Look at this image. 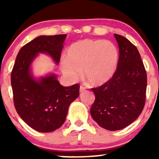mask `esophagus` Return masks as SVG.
<instances>
[{"mask_svg":"<svg viewBox=\"0 0 159 159\" xmlns=\"http://www.w3.org/2000/svg\"><path fill=\"white\" fill-rule=\"evenodd\" d=\"M85 90V87H83V86H80V89H79V92L82 93Z\"/></svg>","mask_w":159,"mask_h":159,"instance_id":"obj_1","label":"esophagus"}]
</instances>
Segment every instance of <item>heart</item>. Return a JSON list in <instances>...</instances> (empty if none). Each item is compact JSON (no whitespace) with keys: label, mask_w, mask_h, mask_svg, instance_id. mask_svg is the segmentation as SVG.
I'll list each match as a JSON object with an SVG mask.
<instances>
[{"label":"heart","mask_w":159,"mask_h":159,"mask_svg":"<svg viewBox=\"0 0 159 159\" xmlns=\"http://www.w3.org/2000/svg\"><path fill=\"white\" fill-rule=\"evenodd\" d=\"M119 61V52L110 41L81 39L72 43L61 62V69L69 81L83 77L92 86L102 85L113 77Z\"/></svg>","instance_id":"obj_1"}]
</instances>
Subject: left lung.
Listing matches in <instances>:
<instances>
[{
    "instance_id": "obj_1",
    "label": "left lung",
    "mask_w": 159,
    "mask_h": 159,
    "mask_svg": "<svg viewBox=\"0 0 159 159\" xmlns=\"http://www.w3.org/2000/svg\"><path fill=\"white\" fill-rule=\"evenodd\" d=\"M119 47L116 71L111 80L93 88L96 99L90 114L98 125L117 131L127 127L143 111L147 90V72L140 53L123 36L114 34Z\"/></svg>"
}]
</instances>
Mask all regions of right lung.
Instances as JSON below:
<instances>
[{"label":"right lung","mask_w":159,"mask_h":159,"mask_svg":"<svg viewBox=\"0 0 159 159\" xmlns=\"http://www.w3.org/2000/svg\"><path fill=\"white\" fill-rule=\"evenodd\" d=\"M66 34L39 36L20 49L11 73L16 110L34 130L51 132L64 123L70 104L79 96L80 86L63 87L54 73L36 78L32 64L39 54L59 63Z\"/></svg>","instance_id":"obj_1"}]
</instances>
